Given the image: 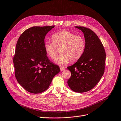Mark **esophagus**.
<instances>
[{"label":"esophagus","mask_w":121,"mask_h":121,"mask_svg":"<svg viewBox=\"0 0 121 121\" xmlns=\"http://www.w3.org/2000/svg\"><path fill=\"white\" fill-rule=\"evenodd\" d=\"M60 70H61V71H63V70H65V67L60 66Z\"/></svg>","instance_id":"esophagus-1"}]
</instances>
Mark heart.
<instances>
[{
	"mask_svg": "<svg viewBox=\"0 0 121 121\" xmlns=\"http://www.w3.org/2000/svg\"><path fill=\"white\" fill-rule=\"evenodd\" d=\"M52 42L46 41L44 45V50L51 59H55L59 49L60 54L56 61L60 65L66 64L70 60L75 61L83 54L86 47L85 38L81 35L67 30H61L53 33L51 36Z\"/></svg>",
	"mask_w": 121,
	"mask_h": 121,
	"instance_id": "heart-1",
	"label": "heart"
}]
</instances>
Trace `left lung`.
Returning a JSON list of instances; mask_svg holds the SVG:
<instances>
[{"mask_svg": "<svg viewBox=\"0 0 121 121\" xmlns=\"http://www.w3.org/2000/svg\"><path fill=\"white\" fill-rule=\"evenodd\" d=\"M84 34L86 47L81 57L67 69L71 75L69 87L74 91L84 93L93 89L100 81L105 69L106 53L99 37L91 30L75 26Z\"/></svg>", "mask_w": 121, "mask_h": 121, "instance_id": "left-lung-1", "label": "left lung"}]
</instances>
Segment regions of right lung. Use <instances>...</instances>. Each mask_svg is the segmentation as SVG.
I'll use <instances>...</instances> for the list:
<instances>
[{
  "mask_svg": "<svg viewBox=\"0 0 121 121\" xmlns=\"http://www.w3.org/2000/svg\"><path fill=\"white\" fill-rule=\"evenodd\" d=\"M55 26H33L26 30L17 41L13 62L17 81L26 91L39 94L46 90L60 71L50 61L44 50V39Z\"/></svg>",
  "mask_w": 121,
  "mask_h": 121,
  "instance_id": "right-lung-1",
  "label": "right lung"
}]
</instances>
